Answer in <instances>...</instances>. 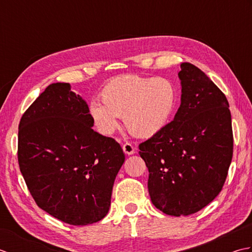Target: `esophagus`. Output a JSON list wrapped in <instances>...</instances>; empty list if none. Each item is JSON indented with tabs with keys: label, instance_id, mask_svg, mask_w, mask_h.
Returning a JSON list of instances; mask_svg holds the SVG:
<instances>
[{
	"label": "esophagus",
	"instance_id": "obj_1",
	"mask_svg": "<svg viewBox=\"0 0 252 252\" xmlns=\"http://www.w3.org/2000/svg\"><path fill=\"white\" fill-rule=\"evenodd\" d=\"M122 149H123V152H125L126 155H133L135 153V148L133 147V145L132 144H130V143H126L125 145L122 146Z\"/></svg>",
	"mask_w": 252,
	"mask_h": 252
}]
</instances>
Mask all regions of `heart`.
Wrapping results in <instances>:
<instances>
[{"label": "heart", "mask_w": 252, "mask_h": 252, "mask_svg": "<svg viewBox=\"0 0 252 252\" xmlns=\"http://www.w3.org/2000/svg\"><path fill=\"white\" fill-rule=\"evenodd\" d=\"M178 88L168 78L125 74L111 79L101 89L99 101L90 105L97 130L110 135L125 117L126 129L137 137H152L168 125L178 103Z\"/></svg>", "instance_id": "1"}]
</instances>
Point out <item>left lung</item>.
<instances>
[{
    "instance_id": "left-lung-1",
    "label": "left lung",
    "mask_w": 252,
    "mask_h": 252,
    "mask_svg": "<svg viewBox=\"0 0 252 252\" xmlns=\"http://www.w3.org/2000/svg\"><path fill=\"white\" fill-rule=\"evenodd\" d=\"M181 106L173 121L140 144L152 202L165 215L189 216L222 190L233 157L229 105L189 63H181Z\"/></svg>"
}]
</instances>
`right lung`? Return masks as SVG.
Returning <instances> with one entry per match:
<instances>
[{"label": "right lung", "instance_id": "1", "mask_svg": "<svg viewBox=\"0 0 252 252\" xmlns=\"http://www.w3.org/2000/svg\"><path fill=\"white\" fill-rule=\"evenodd\" d=\"M87 103L69 83H53L25 111L18 163L42 210L70 225L108 213L112 186L125 162L120 144L92 129Z\"/></svg>", "mask_w": 252, "mask_h": 252}]
</instances>
